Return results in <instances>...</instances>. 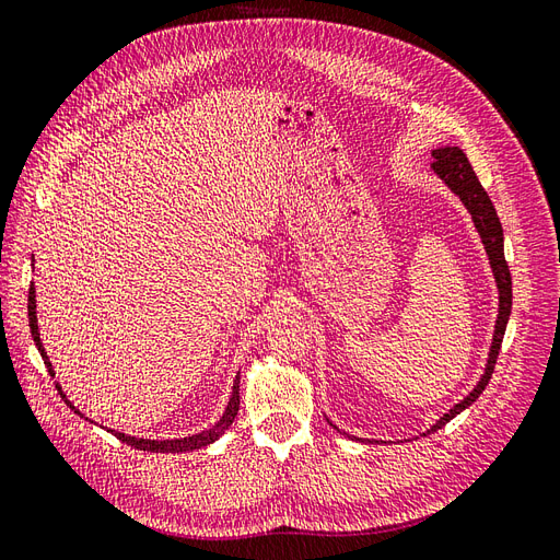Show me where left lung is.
I'll use <instances>...</instances> for the list:
<instances>
[{"mask_svg":"<svg viewBox=\"0 0 560 560\" xmlns=\"http://www.w3.org/2000/svg\"><path fill=\"white\" fill-rule=\"evenodd\" d=\"M432 156H434V163H432L434 175L442 179L457 198L463 200V206L471 214L474 229H477L479 238L483 243V249L488 254V264H490V270H493L495 287H498V317H495L493 341H490L488 360H486V369H483L481 378L477 381V385L471 387V393L467 397H463L455 406H451V409L442 418H439L432 428L422 432L420 436H428L436 430H442L446 422H451L457 413H463L465 409H469L474 401L479 399V395L486 389L490 376H493V369H495L498 354H500L506 322H510V315H512V276H510V266H506V261H504V233H502V224H500L493 202H490L488 194L483 191L479 177L474 175L471 163L467 161L465 151L460 147H451V144L436 147V149H432ZM327 422L336 432H341L329 418H327ZM352 439H354V442L378 444V442H374V439H360V436H352Z\"/></svg>","mask_w":560,"mask_h":560,"instance_id":"obj_1","label":"left lung"}]
</instances>
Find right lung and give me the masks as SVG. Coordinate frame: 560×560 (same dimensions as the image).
I'll list each match as a JSON object with an SVG mask.
<instances>
[{
    "label": "right lung",
    "instance_id": "1",
    "mask_svg": "<svg viewBox=\"0 0 560 560\" xmlns=\"http://www.w3.org/2000/svg\"><path fill=\"white\" fill-rule=\"evenodd\" d=\"M32 270H35V257H32ZM27 317H30V331H32V338H35V346H37V350H39V354H42V360H44V364H46V369H48V374H50V376H56L54 364H50L48 354H46V350H44L42 338H39V322H37V292H35V284H30V294H27ZM56 387H58V393H60L62 401H65L67 406H70V409H72L77 416H81L83 420L93 422L91 418L83 416L70 399H67V395L62 393V385H60V383H56ZM238 409H241V371H238V376H235V381H233L231 397H229V404H226L224 413L219 416V420L214 422V425H210L208 430H200V432H196V434L179 436V439H144V436H130V434L116 432V430H107V432H112L116 439H121L124 444H128V446H132V448H138V451H147V453H189V451L206 448V446L214 444L217 439L222 436V434L233 425L235 416H238Z\"/></svg>",
    "mask_w": 560,
    "mask_h": 560
}]
</instances>
